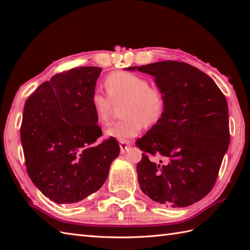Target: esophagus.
<instances>
[{
	"instance_id": "34e87169",
	"label": "esophagus",
	"mask_w": 250,
	"mask_h": 250,
	"mask_svg": "<svg viewBox=\"0 0 250 250\" xmlns=\"http://www.w3.org/2000/svg\"><path fill=\"white\" fill-rule=\"evenodd\" d=\"M131 146V143L129 141H121L120 142V151L121 153H125L126 150L129 149Z\"/></svg>"
}]
</instances>
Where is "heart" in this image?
I'll list each match as a JSON object with an SVG mask.
<instances>
[{"instance_id":"b5f03b06","label":"heart","mask_w":250,"mask_h":250,"mask_svg":"<svg viewBox=\"0 0 250 250\" xmlns=\"http://www.w3.org/2000/svg\"><path fill=\"white\" fill-rule=\"evenodd\" d=\"M104 87L107 98L99 91L92 93L90 105L99 124L108 120L111 108L120 103L122 118L105 130L110 139L125 141L141 133L145 124L155 125L166 108L164 94L158 87L149 86L145 77L129 72H116L106 77Z\"/></svg>"}]
</instances>
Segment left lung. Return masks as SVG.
<instances>
[{
	"instance_id": "8db88e82",
	"label": "left lung",
	"mask_w": 250,
	"mask_h": 250,
	"mask_svg": "<svg viewBox=\"0 0 250 250\" xmlns=\"http://www.w3.org/2000/svg\"><path fill=\"white\" fill-rule=\"evenodd\" d=\"M125 70L153 76L166 99L162 118L136 141L146 152L136 167L142 191L167 207L195 203L213 189L229 148L224 93L208 75L184 62L161 61ZM147 153H159L169 161L151 163Z\"/></svg>"
}]
</instances>
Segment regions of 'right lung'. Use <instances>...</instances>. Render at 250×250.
Masks as SVG:
<instances>
[{"mask_svg": "<svg viewBox=\"0 0 250 250\" xmlns=\"http://www.w3.org/2000/svg\"><path fill=\"white\" fill-rule=\"evenodd\" d=\"M102 68L83 66L57 74L25 101L20 139L26 172L49 200L71 204L102 187L119 144L97 140L90 98Z\"/></svg>", "mask_w": 250, "mask_h": 250, "instance_id": "add662e5", "label": "right lung"}]
</instances>
